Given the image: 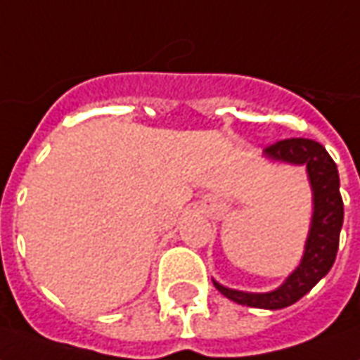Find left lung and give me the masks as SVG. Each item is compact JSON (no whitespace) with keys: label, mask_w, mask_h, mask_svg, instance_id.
<instances>
[{"label":"left lung","mask_w":360,"mask_h":360,"mask_svg":"<svg viewBox=\"0 0 360 360\" xmlns=\"http://www.w3.org/2000/svg\"><path fill=\"white\" fill-rule=\"evenodd\" d=\"M265 155L275 162L306 165L314 195V214L302 261L294 269L292 275L271 292H241L218 285L216 281L214 286L226 298L241 306L281 310L298 302L333 267L339 248V232L343 226V198L339 193L338 165L320 142L308 138H286L267 146Z\"/></svg>","instance_id":"1"}]
</instances>
